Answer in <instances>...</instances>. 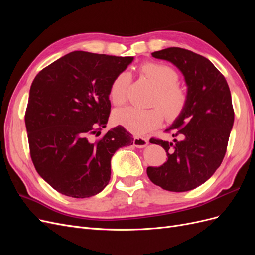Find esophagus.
<instances>
[{"instance_id": "obj_1", "label": "esophagus", "mask_w": 255, "mask_h": 255, "mask_svg": "<svg viewBox=\"0 0 255 255\" xmlns=\"http://www.w3.org/2000/svg\"><path fill=\"white\" fill-rule=\"evenodd\" d=\"M133 143H134L135 146H137V148H144V146L149 144V140L146 139V138L136 136V137H134Z\"/></svg>"}]
</instances>
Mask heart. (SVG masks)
Listing matches in <instances>:
<instances>
[{"label":"heart","instance_id":"obj_1","mask_svg":"<svg viewBox=\"0 0 255 255\" xmlns=\"http://www.w3.org/2000/svg\"><path fill=\"white\" fill-rule=\"evenodd\" d=\"M140 71L157 88L153 104L159 105L162 110L158 107L143 110L129 106L116 111L115 122L136 135H143L159 127L164 120L163 111L167 118H176L188 102L187 91L177 84L179 73L173 68L159 63H146L141 66ZM128 82V73L121 72L111 83L110 98L115 105L126 103Z\"/></svg>","mask_w":255,"mask_h":255}]
</instances>
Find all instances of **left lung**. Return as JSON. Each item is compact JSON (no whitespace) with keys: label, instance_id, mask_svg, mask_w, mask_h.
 <instances>
[{"label":"left lung","instance_id":"1","mask_svg":"<svg viewBox=\"0 0 255 255\" xmlns=\"http://www.w3.org/2000/svg\"><path fill=\"white\" fill-rule=\"evenodd\" d=\"M152 56L170 61L182 72L188 102L168 130L172 142L150 139L165 149L168 159L148 167L152 183L169 191L195 189L217 170L226 155L234 111L229 85L207 58L181 48H168Z\"/></svg>","mask_w":255,"mask_h":255}]
</instances>
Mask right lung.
I'll return each instance as SVG.
<instances>
[{"label": "right lung", "instance_id": "right-lung-1", "mask_svg": "<svg viewBox=\"0 0 255 255\" xmlns=\"http://www.w3.org/2000/svg\"><path fill=\"white\" fill-rule=\"evenodd\" d=\"M134 57L74 51L45 67L29 89L25 113L30 157L60 194L89 198L111 179V159L134 138L123 127L99 140L111 113L110 86Z\"/></svg>", "mask_w": 255, "mask_h": 255}]
</instances>
